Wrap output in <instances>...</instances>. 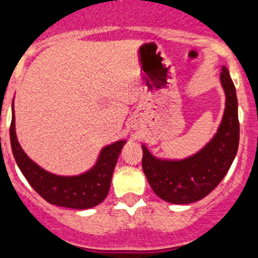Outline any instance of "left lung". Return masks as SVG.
<instances>
[{"label":"left lung","mask_w":258,"mask_h":258,"mask_svg":"<svg viewBox=\"0 0 258 258\" xmlns=\"http://www.w3.org/2000/svg\"><path fill=\"white\" fill-rule=\"evenodd\" d=\"M221 84L226 93V108L218 131L197 154L182 160L155 157L142 145V169L159 198L172 204H189L207 197L228 172L239 142L238 102L234 84L222 67Z\"/></svg>","instance_id":"obj_1"}]
</instances>
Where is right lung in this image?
<instances>
[{"label":"right lung","mask_w":258,"mask_h":258,"mask_svg":"<svg viewBox=\"0 0 258 258\" xmlns=\"http://www.w3.org/2000/svg\"><path fill=\"white\" fill-rule=\"evenodd\" d=\"M10 140L17 166L35 191L50 204L73 209L93 208L106 199L117 159L126 144L124 140H121L103 147L96 165L83 174L76 176L51 174L35 164L20 146L15 131L14 103Z\"/></svg>","instance_id":"right-lung-1"}]
</instances>
